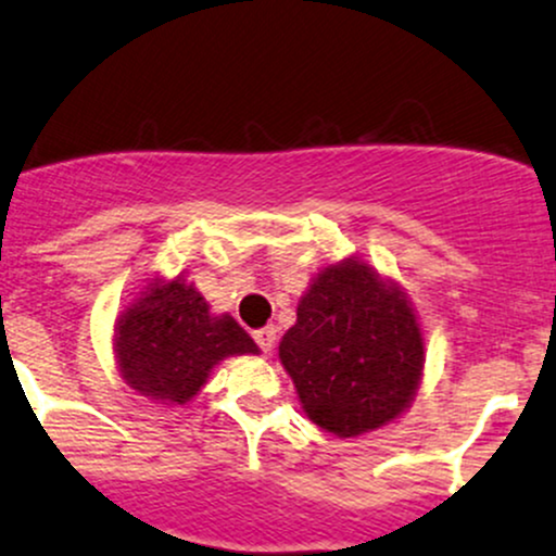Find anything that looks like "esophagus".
<instances>
[{"label":"esophagus","instance_id":"1","mask_svg":"<svg viewBox=\"0 0 556 556\" xmlns=\"http://www.w3.org/2000/svg\"><path fill=\"white\" fill-rule=\"evenodd\" d=\"M253 340H256V344L261 350H264V353H271L274 342H277V329H274V327L258 329L256 334H253Z\"/></svg>","mask_w":556,"mask_h":556}]
</instances>
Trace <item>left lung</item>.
I'll list each match as a JSON object with an SVG mask.
<instances>
[{"label": "left lung", "mask_w": 556, "mask_h": 556, "mask_svg": "<svg viewBox=\"0 0 556 556\" xmlns=\"http://www.w3.org/2000/svg\"><path fill=\"white\" fill-rule=\"evenodd\" d=\"M279 361L308 420L350 439L407 413L424 381L426 337L400 282L348 256L305 287Z\"/></svg>", "instance_id": "8db88e82"}]
</instances>
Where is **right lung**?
I'll use <instances>...</instances> for the list:
<instances>
[{
  "label": "right lung",
  "instance_id": "add662e5",
  "mask_svg": "<svg viewBox=\"0 0 556 556\" xmlns=\"http://www.w3.org/2000/svg\"><path fill=\"white\" fill-rule=\"evenodd\" d=\"M112 353L119 379L138 397L185 407L222 361L261 350L232 316L214 314L180 271L172 279L154 274L132 292L114 321Z\"/></svg>",
  "mask_w": 556,
  "mask_h": 556
}]
</instances>
